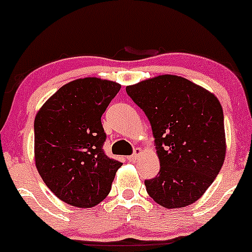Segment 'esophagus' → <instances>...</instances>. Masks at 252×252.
<instances>
[{
  "label": "esophagus",
  "instance_id": "esophagus-1",
  "mask_svg": "<svg viewBox=\"0 0 252 252\" xmlns=\"http://www.w3.org/2000/svg\"><path fill=\"white\" fill-rule=\"evenodd\" d=\"M140 155H141V150L140 149H135V152H134V154L131 155V156H129L128 159L130 162H135L136 159H139Z\"/></svg>",
  "mask_w": 252,
  "mask_h": 252
}]
</instances>
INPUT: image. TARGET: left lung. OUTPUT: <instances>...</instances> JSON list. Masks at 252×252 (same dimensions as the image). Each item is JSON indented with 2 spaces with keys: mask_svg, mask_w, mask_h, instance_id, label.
<instances>
[{
  "mask_svg": "<svg viewBox=\"0 0 252 252\" xmlns=\"http://www.w3.org/2000/svg\"><path fill=\"white\" fill-rule=\"evenodd\" d=\"M152 128L158 174L145 180L158 205L179 208L205 194L225 157L224 117L213 94L188 79L159 75L126 86Z\"/></svg>",
  "mask_w": 252,
  "mask_h": 252,
  "instance_id": "obj_1",
  "label": "left lung"
}]
</instances>
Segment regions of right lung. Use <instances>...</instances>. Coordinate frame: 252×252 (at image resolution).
Returning a JSON list of instances; mask_svg holds the SVG:
<instances>
[{"mask_svg": "<svg viewBox=\"0 0 252 252\" xmlns=\"http://www.w3.org/2000/svg\"><path fill=\"white\" fill-rule=\"evenodd\" d=\"M121 90L114 81L77 79L58 89L35 117V163L48 189L75 207L100 204L122 163L103 151L101 117Z\"/></svg>", "mask_w": 252, "mask_h": 252, "instance_id": "1", "label": "right lung"}]
</instances>
